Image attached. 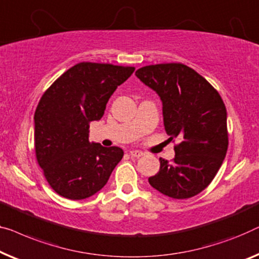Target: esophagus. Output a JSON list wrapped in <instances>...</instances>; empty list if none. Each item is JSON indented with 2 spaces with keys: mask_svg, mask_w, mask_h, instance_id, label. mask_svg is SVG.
I'll use <instances>...</instances> for the list:
<instances>
[{
  "mask_svg": "<svg viewBox=\"0 0 259 259\" xmlns=\"http://www.w3.org/2000/svg\"><path fill=\"white\" fill-rule=\"evenodd\" d=\"M130 155L132 157H140L144 155V153L140 152V151H136V149H133V151H130Z\"/></svg>",
  "mask_w": 259,
  "mask_h": 259,
  "instance_id": "34e87169",
  "label": "esophagus"
}]
</instances>
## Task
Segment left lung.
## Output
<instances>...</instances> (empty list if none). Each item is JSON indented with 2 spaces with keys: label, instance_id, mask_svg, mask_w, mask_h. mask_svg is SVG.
Listing matches in <instances>:
<instances>
[{
  "label": "left lung",
  "instance_id": "obj_1",
  "mask_svg": "<svg viewBox=\"0 0 259 259\" xmlns=\"http://www.w3.org/2000/svg\"><path fill=\"white\" fill-rule=\"evenodd\" d=\"M136 76L159 95L164 130L181 142L170 162L160 159V170L149 185L171 198L193 197L210 185L228 149L227 110L220 93L192 67L181 63L147 65Z\"/></svg>",
  "mask_w": 259,
  "mask_h": 259
}]
</instances>
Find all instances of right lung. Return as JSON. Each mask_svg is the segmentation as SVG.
Here are the masks:
<instances>
[{
	"instance_id": "add662e5",
	"label": "right lung",
	"mask_w": 259,
	"mask_h": 259,
	"mask_svg": "<svg viewBox=\"0 0 259 259\" xmlns=\"http://www.w3.org/2000/svg\"><path fill=\"white\" fill-rule=\"evenodd\" d=\"M133 66L78 63L54 81L35 111L37 162L52 189L69 200L99 192L123 151L89 141L90 122L100 120L119 85Z\"/></svg>"
}]
</instances>
